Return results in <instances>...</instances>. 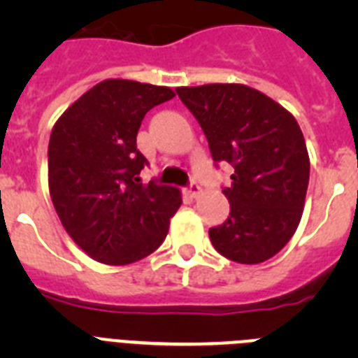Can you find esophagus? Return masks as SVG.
Listing matches in <instances>:
<instances>
[{
	"label": "esophagus",
	"mask_w": 358,
	"mask_h": 358,
	"mask_svg": "<svg viewBox=\"0 0 358 358\" xmlns=\"http://www.w3.org/2000/svg\"><path fill=\"white\" fill-rule=\"evenodd\" d=\"M188 194L192 195V197H197V195L201 194V186H199V182H195V181L189 182V186H188Z\"/></svg>",
	"instance_id": "esophagus-1"
}]
</instances>
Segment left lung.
<instances>
[{"instance_id":"1","label":"left lung","mask_w":358,"mask_h":358,"mask_svg":"<svg viewBox=\"0 0 358 358\" xmlns=\"http://www.w3.org/2000/svg\"><path fill=\"white\" fill-rule=\"evenodd\" d=\"M206 136L215 166L229 163L226 222L210 229L213 248L238 264H262L299 226L310 177L296 118L273 98L242 84L177 87Z\"/></svg>"}]
</instances>
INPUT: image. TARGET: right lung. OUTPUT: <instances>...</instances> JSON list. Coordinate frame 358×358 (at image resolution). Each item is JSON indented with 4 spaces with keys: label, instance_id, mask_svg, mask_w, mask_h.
I'll list each match as a JSON object with an SVG mask.
<instances>
[{
    "label": "right lung",
    "instance_id": "right-lung-1",
    "mask_svg": "<svg viewBox=\"0 0 358 358\" xmlns=\"http://www.w3.org/2000/svg\"><path fill=\"white\" fill-rule=\"evenodd\" d=\"M173 96L163 85L109 78L82 94L53 127L50 195L68 235L93 260L134 264L166 238L181 192L156 179L141 182L148 161L136 136L148 110Z\"/></svg>",
    "mask_w": 358,
    "mask_h": 358
}]
</instances>
